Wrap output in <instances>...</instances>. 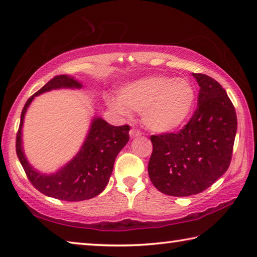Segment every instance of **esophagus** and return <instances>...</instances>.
I'll list each match as a JSON object with an SVG mask.
<instances>
[{
  "label": "esophagus",
  "mask_w": 257,
  "mask_h": 257,
  "mask_svg": "<svg viewBox=\"0 0 257 257\" xmlns=\"http://www.w3.org/2000/svg\"><path fill=\"white\" fill-rule=\"evenodd\" d=\"M129 135H130V138H136V137L142 136V133L137 129H132L129 132Z\"/></svg>",
  "instance_id": "34e87169"
}]
</instances>
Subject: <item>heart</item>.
Returning a JSON list of instances; mask_svg holds the SVG:
<instances>
[{
  "mask_svg": "<svg viewBox=\"0 0 257 257\" xmlns=\"http://www.w3.org/2000/svg\"><path fill=\"white\" fill-rule=\"evenodd\" d=\"M196 89L187 78L152 76L130 82L119 92V98L107 104L119 114L143 113V121L155 133H170L184 125L193 114Z\"/></svg>",
  "mask_w": 257,
  "mask_h": 257,
  "instance_id": "1",
  "label": "heart"
}]
</instances>
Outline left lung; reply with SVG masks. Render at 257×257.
<instances>
[{
  "label": "left lung",
  "instance_id": "obj_1",
  "mask_svg": "<svg viewBox=\"0 0 257 257\" xmlns=\"http://www.w3.org/2000/svg\"><path fill=\"white\" fill-rule=\"evenodd\" d=\"M199 86L198 107L177 134L152 136L149 162L152 184L161 193L184 197L202 193L228 170L237 115L219 82L193 73Z\"/></svg>",
  "mask_w": 257,
  "mask_h": 257
}]
</instances>
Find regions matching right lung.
I'll return each mask as SVG.
<instances>
[{
    "label": "right lung",
    "instance_id": "add662e5",
    "mask_svg": "<svg viewBox=\"0 0 257 257\" xmlns=\"http://www.w3.org/2000/svg\"><path fill=\"white\" fill-rule=\"evenodd\" d=\"M82 87V82L72 76L54 77L26 102L17 134V155L33 186L46 196L67 202L90 199L105 189L115 158L129 141V125L114 127L95 115L77 154L53 173L38 171L29 163L24 152L23 127L26 112L35 97L53 89H81Z\"/></svg>",
    "mask_w": 257,
    "mask_h": 257
}]
</instances>
